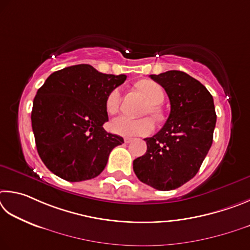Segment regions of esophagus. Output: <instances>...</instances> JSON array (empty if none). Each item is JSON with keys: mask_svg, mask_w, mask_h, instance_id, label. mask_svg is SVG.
<instances>
[{"mask_svg": "<svg viewBox=\"0 0 250 250\" xmlns=\"http://www.w3.org/2000/svg\"><path fill=\"white\" fill-rule=\"evenodd\" d=\"M133 141V138H129V137H126L125 139H124V142L126 143V144H128V143H130Z\"/></svg>", "mask_w": 250, "mask_h": 250, "instance_id": "1", "label": "esophagus"}]
</instances>
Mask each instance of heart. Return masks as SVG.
<instances>
[{"instance_id":"1","label":"heart","mask_w":250,"mask_h":250,"mask_svg":"<svg viewBox=\"0 0 250 250\" xmlns=\"http://www.w3.org/2000/svg\"><path fill=\"white\" fill-rule=\"evenodd\" d=\"M139 89L150 101V106H148L147 112H150L155 117H160V109L158 105L164 102L165 92L160 84L154 81L139 82ZM122 91L120 87L109 92L105 102V107L109 114H115L121 107ZM111 129L115 134L122 136H146L152 133L155 129V122L150 117L134 118L128 115H120L111 122Z\"/></svg>"}]
</instances>
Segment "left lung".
Masks as SVG:
<instances>
[{
    "mask_svg": "<svg viewBox=\"0 0 250 250\" xmlns=\"http://www.w3.org/2000/svg\"><path fill=\"white\" fill-rule=\"evenodd\" d=\"M170 100L164 127L146 138V154L134 160L137 178L160 191L174 190L191 180L213 143L216 113L213 96L202 83L178 70L150 74Z\"/></svg>",
    "mask_w": 250,
    "mask_h": 250,
    "instance_id": "8db88e82",
    "label": "left lung"
}]
</instances>
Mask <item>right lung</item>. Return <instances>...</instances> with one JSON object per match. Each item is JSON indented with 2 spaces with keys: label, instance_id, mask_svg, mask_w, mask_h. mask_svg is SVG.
<instances>
[{
  "label": "right lung",
  "instance_id": "obj_1",
  "mask_svg": "<svg viewBox=\"0 0 250 250\" xmlns=\"http://www.w3.org/2000/svg\"><path fill=\"white\" fill-rule=\"evenodd\" d=\"M125 74L99 72L77 64L51 73L33 102L32 127L38 155L52 173L70 182L98 177L109 152L124 143L107 133L105 102Z\"/></svg>",
  "mask_w": 250,
  "mask_h": 250
}]
</instances>
